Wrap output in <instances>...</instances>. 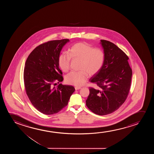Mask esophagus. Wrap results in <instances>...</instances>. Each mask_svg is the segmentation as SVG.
<instances>
[{"mask_svg": "<svg viewBox=\"0 0 154 154\" xmlns=\"http://www.w3.org/2000/svg\"><path fill=\"white\" fill-rule=\"evenodd\" d=\"M75 88V90L77 91V90H79V89H81V87H76Z\"/></svg>", "mask_w": 154, "mask_h": 154, "instance_id": "34e87169", "label": "esophagus"}]
</instances>
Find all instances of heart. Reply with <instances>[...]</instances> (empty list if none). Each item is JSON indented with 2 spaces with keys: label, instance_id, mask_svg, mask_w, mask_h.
Here are the masks:
<instances>
[{
  "label": "heart",
  "instance_id": "obj_1",
  "mask_svg": "<svg viewBox=\"0 0 154 154\" xmlns=\"http://www.w3.org/2000/svg\"><path fill=\"white\" fill-rule=\"evenodd\" d=\"M71 58L79 60L78 72H72L65 77L66 82L76 86H81L86 82L89 74L93 76L97 74L103 65L105 55L103 51L94 48L86 42H78L69 49V55L61 53L58 57V65L63 72L69 70Z\"/></svg>",
  "mask_w": 154,
  "mask_h": 154
}]
</instances>
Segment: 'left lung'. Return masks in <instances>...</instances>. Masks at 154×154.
<instances>
[{
  "label": "left lung",
  "mask_w": 154,
  "mask_h": 154,
  "mask_svg": "<svg viewBox=\"0 0 154 154\" xmlns=\"http://www.w3.org/2000/svg\"><path fill=\"white\" fill-rule=\"evenodd\" d=\"M105 59L101 69L89 79L97 85L89 88L86 104L98 115L111 114L126 99L131 88L132 70L126 54L112 42L100 40Z\"/></svg>",
  "instance_id": "8db88e82"
}]
</instances>
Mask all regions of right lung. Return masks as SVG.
Segmentation results:
<instances>
[{
	"label": "right lung",
	"mask_w": 154,
	"mask_h": 154,
	"mask_svg": "<svg viewBox=\"0 0 154 154\" xmlns=\"http://www.w3.org/2000/svg\"><path fill=\"white\" fill-rule=\"evenodd\" d=\"M68 39L49 41L36 47L28 56L23 71L26 91L32 105L45 115L60 112L67 105L75 89L69 85H53L63 80L58 57Z\"/></svg>",
	"instance_id": "right-lung-1"
}]
</instances>
